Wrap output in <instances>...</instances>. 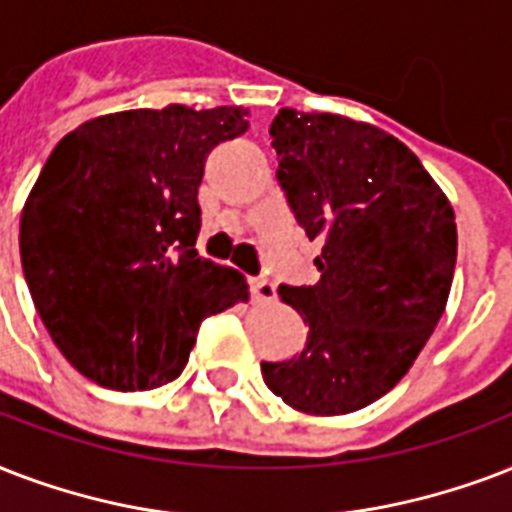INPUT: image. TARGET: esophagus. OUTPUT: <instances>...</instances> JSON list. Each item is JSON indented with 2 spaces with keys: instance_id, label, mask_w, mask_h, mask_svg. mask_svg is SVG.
<instances>
[{
  "instance_id": "34e87169",
  "label": "esophagus",
  "mask_w": 512,
  "mask_h": 512,
  "mask_svg": "<svg viewBox=\"0 0 512 512\" xmlns=\"http://www.w3.org/2000/svg\"><path fill=\"white\" fill-rule=\"evenodd\" d=\"M251 291H253V299L256 301H275L277 299L275 285L269 283V280H261V277L251 280Z\"/></svg>"
}]
</instances>
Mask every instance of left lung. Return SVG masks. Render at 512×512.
Returning a JSON list of instances; mask_svg holds the SVG:
<instances>
[{
	"label": "left lung",
	"instance_id": "obj_1",
	"mask_svg": "<svg viewBox=\"0 0 512 512\" xmlns=\"http://www.w3.org/2000/svg\"><path fill=\"white\" fill-rule=\"evenodd\" d=\"M269 136L291 211L323 251L318 283L280 285L310 326L307 347L261 374L293 411L352 414L408 374L446 310L454 208L417 154L371 122L285 106Z\"/></svg>",
	"mask_w": 512,
	"mask_h": 512
}]
</instances>
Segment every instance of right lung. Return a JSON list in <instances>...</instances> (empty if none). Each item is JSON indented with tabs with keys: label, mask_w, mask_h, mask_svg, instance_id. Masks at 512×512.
I'll return each instance as SVG.
<instances>
[{
	"label": "right lung",
	"mask_w": 512,
	"mask_h": 512,
	"mask_svg": "<svg viewBox=\"0 0 512 512\" xmlns=\"http://www.w3.org/2000/svg\"><path fill=\"white\" fill-rule=\"evenodd\" d=\"M245 106L130 109L63 136L21 213L31 299L63 358L109 390L184 371L197 328L251 291L194 251L197 186L213 146L248 130Z\"/></svg>",
	"instance_id": "right-lung-1"
}]
</instances>
